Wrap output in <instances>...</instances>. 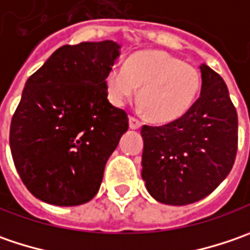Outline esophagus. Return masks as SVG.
Wrapping results in <instances>:
<instances>
[{"label":"esophagus","mask_w":250,"mask_h":250,"mask_svg":"<svg viewBox=\"0 0 250 250\" xmlns=\"http://www.w3.org/2000/svg\"><path fill=\"white\" fill-rule=\"evenodd\" d=\"M128 125H130V128L137 130V128L141 127V122H140L138 119H136V117H130V119H128Z\"/></svg>","instance_id":"1"}]
</instances>
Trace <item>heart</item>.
Returning a JSON list of instances; mask_svg holds the SVG:
<instances>
[{"instance_id": "obj_1", "label": "heart", "mask_w": 250, "mask_h": 250, "mask_svg": "<svg viewBox=\"0 0 250 250\" xmlns=\"http://www.w3.org/2000/svg\"><path fill=\"white\" fill-rule=\"evenodd\" d=\"M109 101L116 106L134 98L146 117L155 123L178 120L193 106L200 91V72L164 50H141L125 65H113L104 74Z\"/></svg>"}]
</instances>
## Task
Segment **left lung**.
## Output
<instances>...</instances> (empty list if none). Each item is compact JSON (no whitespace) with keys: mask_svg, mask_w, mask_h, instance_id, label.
<instances>
[{"mask_svg":"<svg viewBox=\"0 0 250 250\" xmlns=\"http://www.w3.org/2000/svg\"><path fill=\"white\" fill-rule=\"evenodd\" d=\"M201 92L186 113L168 125H143V170L159 203L185 206L204 199L232 169L238 116L224 80L201 64Z\"/></svg>","mask_w":250,"mask_h":250,"instance_id":"left-lung-1","label":"left lung"}]
</instances>
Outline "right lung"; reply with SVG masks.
Returning <instances> with one entry per match:
<instances>
[{"instance_id": "1", "label": "right lung", "mask_w": 250, "mask_h": 250, "mask_svg": "<svg viewBox=\"0 0 250 250\" xmlns=\"http://www.w3.org/2000/svg\"><path fill=\"white\" fill-rule=\"evenodd\" d=\"M119 56L113 40L65 44L27 78L9 146L21 179L39 200L70 207L98 193L128 128L127 113L107 101L104 83Z\"/></svg>"}]
</instances>
